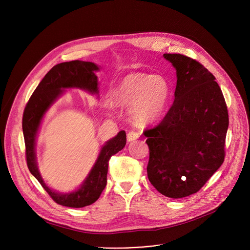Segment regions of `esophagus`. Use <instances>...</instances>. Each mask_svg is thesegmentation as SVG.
<instances>
[{"instance_id":"obj_1","label":"esophagus","mask_w":250,"mask_h":250,"mask_svg":"<svg viewBox=\"0 0 250 250\" xmlns=\"http://www.w3.org/2000/svg\"><path fill=\"white\" fill-rule=\"evenodd\" d=\"M138 138H139V133L135 132V130H130V132H128V134L126 136L127 142H133V141L137 140Z\"/></svg>"}]
</instances>
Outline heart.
Instances as JSON below:
<instances>
[{
  "instance_id": "obj_1",
  "label": "heart",
  "mask_w": 250,
  "mask_h": 250,
  "mask_svg": "<svg viewBox=\"0 0 250 250\" xmlns=\"http://www.w3.org/2000/svg\"><path fill=\"white\" fill-rule=\"evenodd\" d=\"M170 87L161 76L145 73L125 75L111 91V100L130 106L129 114L139 125H148L161 117L168 104Z\"/></svg>"
}]
</instances>
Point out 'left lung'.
I'll use <instances>...</instances> for the list:
<instances>
[{
	"label": "left lung",
	"mask_w": 250,
	"mask_h": 250,
	"mask_svg": "<svg viewBox=\"0 0 250 250\" xmlns=\"http://www.w3.org/2000/svg\"><path fill=\"white\" fill-rule=\"evenodd\" d=\"M176 70L174 101L162 122L145 132L147 173L167 198L199 191L224 162L227 105L216 78L195 60L164 54Z\"/></svg>",
	"instance_id": "left-lung-1"
}]
</instances>
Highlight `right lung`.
Returning <instances> with one entry per match:
<instances>
[{
    "instance_id": "right-lung-1",
    "label": "right lung",
    "mask_w": 250,
    "mask_h": 250,
    "mask_svg": "<svg viewBox=\"0 0 250 250\" xmlns=\"http://www.w3.org/2000/svg\"><path fill=\"white\" fill-rule=\"evenodd\" d=\"M99 67L92 62L72 61L55 65L38 84L23 113L22 128L26 147V161L31 174L39 181L57 204L70 208H83L95 203L106 187L110 157L124 149L126 143L125 130L108 140L101 147L97 159L82 185L71 192H59L48 188L39 172L36 162V139L47 110L65 89L78 88L98 95Z\"/></svg>"
}]
</instances>
